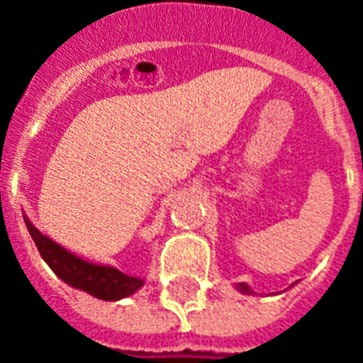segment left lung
<instances>
[{
  "label": "left lung",
  "mask_w": 363,
  "mask_h": 363,
  "mask_svg": "<svg viewBox=\"0 0 363 363\" xmlns=\"http://www.w3.org/2000/svg\"><path fill=\"white\" fill-rule=\"evenodd\" d=\"M291 286H294V284H291ZM235 288L239 289L241 294H247V296H252V294H255V291H252V289L249 288V284H245V281H241V284H237Z\"/></svg>",
  "instance_id": "obj_1"
}]
</instances>
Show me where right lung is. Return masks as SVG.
<instances>
[{"label":"right lung","instance_id":"right-lung-1","mask_svg":"<svg viewBox=\"0 0 363 363\" xmlns=\"http://www.w3.org/2000/svg\"><path fill=\"white\" fill-rule=\"evenodd\" d=\"M23 218L44 262L54 270L60 280L66 281L67 286L87 291L96 299L118 301L135 294L145 284V278L130 276V274L120 272L118 268L91 262L75 252L67 251L62 245L52 241L50 237L44 235L40 229H36L27 216Z\"/></svg>","mask_w":363,"mask_h":363}]
</instances>
